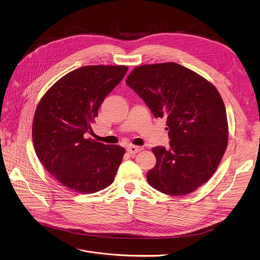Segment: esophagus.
<instances>
[{
    "label": "esophagus",
    "mask_w": 260,
    "mask_h": 260,
    "mask_svg": "<svg viewBox=\"0 0 260 260\" xmlns=\"http://www.w3.org/2000/svg\"><path fill=\"white\" fill-rule=\"evenodd\" d=\"M142 150V147L140 146H135V145H129L127 147V151L131 153V154H136L137 152H139Z\"/></svg>",
    "instance_id": "34e87169"
}]
</instances>
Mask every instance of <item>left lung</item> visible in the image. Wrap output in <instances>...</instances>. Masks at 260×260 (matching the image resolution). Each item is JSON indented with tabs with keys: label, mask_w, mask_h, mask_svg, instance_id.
I'll list each match as a JSON object with an SVG mask.
<instances>
[{
	"label": "left lung",
	"mask_w": 260,
	"mask_h": 260,
	"mask_svg": "<svg viewBox=\"0 0 260 260\" xmlns=\"http://www.w3.org/2000/svg\"><path fill=\"white\" fill-rule=\"evenodd\" d=\"M126 84L155 118H166L169 148H152L157 164L147 172L148 184L169 196L193 192L213 176L228 144L227 113L218 91L176 62L137 67Z\"/></svg>",
	"instance_id": "obj_1"
}]
</instances>
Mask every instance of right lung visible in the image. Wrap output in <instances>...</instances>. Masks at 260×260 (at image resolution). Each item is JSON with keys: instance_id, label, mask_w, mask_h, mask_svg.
<instances>
[{"instance_id": "right-lung-1", "label": "right lung", "mask_w": 260, "mask_h": 260, "mask_svg": "<svg viewBox=\"0 0 260 260\" xmlns=\"http://www.w3.org/2000/svg\"><path fill=\"white\" fill-rule=\"evenodd\" d=\"M126 66H85L56 81L39 102L34 149L49 174L79 193L110 186L125 149L86 139L101 103L122 80Z\"/></svg>"}]
</instances>
